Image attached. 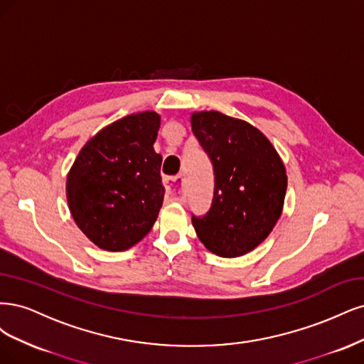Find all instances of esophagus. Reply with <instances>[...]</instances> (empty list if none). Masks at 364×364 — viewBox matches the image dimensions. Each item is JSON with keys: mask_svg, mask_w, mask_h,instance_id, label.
Returning <instances> with one entry per match:
<instances>
[{"mask_svg": "<svg viewBox=\"0 0 364 364\" xmlns=\"http://www.w3.org/2000/svg\"><path fill=\"white\" fill-rule=\"evenodd\" d=\"M165 186L168 193L172 196V201H181L183 199V177L175 175V177L165 178Z\"/></svg>", "mask_w": 364, "mask_h": 364, "instance_id": "1", "label": "esophagus"}]
</instances>
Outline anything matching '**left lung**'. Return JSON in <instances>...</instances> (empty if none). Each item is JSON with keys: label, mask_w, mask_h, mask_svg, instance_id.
Returning <instances> with one entry per match:
<instances>
[{"label": "left lung", "mask_w": 364, "mask_h": 364, "mask_svg": "<svg viewBox=\"0 0 364 364\" xmlns=\"http://www.w3.org/2000/svg\"><path fill=\"white\" fill-rule=\"evenodd\" d=\"M192 132L213 163L215 193L208 213L192 216L198 239L219 257L257 248L283 212L287 173L259 128L216 110L193 112Z\"/></svg>", "instance_id": "8db88e82"}]
</instances>
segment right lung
Segmentation results:
<instances>
[{
	"label": "right lung",
	"instance_id": "right-lung-1",
	"mask_svg": "<svg viewBox=\"0 0 364 364\" xmlns=\"http://www.w3.org/2000/svg\"><path fill=\"white\" fill-rule=\"evenodd\" d=\"M159 128L160 114L149 110L114 121L87 140L68 172L69 212L104 251L130 250L157 220L165 196Z\"/></svg>",
	"mask_w": 364,
	"mask_h": 364
}]
</instances>
